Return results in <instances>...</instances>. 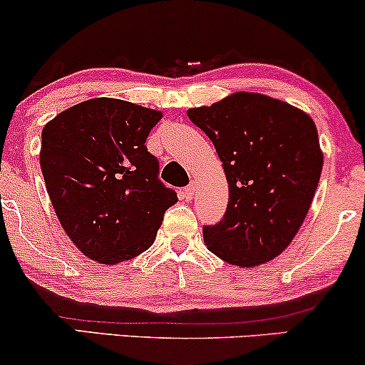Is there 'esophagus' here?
I'll list each match as a JSON object with an SVG mask.
<instances>
[{
    "label": "esophagus",
    "mask_w": 365,
    "mask_h": 365,
    "mask_svg": "<svg viewBox=\"0 0 365 365\" xmlns=\"http://www.w3.org/2000/svg\"><path fill=\"white\" fill-rule=\"evenodd\" d=\"M194 195H195V187H194V183H190V185L185 187V188H183V190H182V197H183V199H185V200H192V199H194Z\"/></svg>",
    "instance_id": "obj_1"
}]
</instances>
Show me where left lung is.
<instances>
[{"label": "left lung", "instance_id": "8db88e82", "mask_svg": "<svg viewBox=\"0 0 365 365\" xmlns=\"http://www.w3.org/2000/svg\"><path fill=\"white\" fill-rule=\"evenodd\" d=\"M187 115L215 144L228 180L223 220L202 230L207 249L240 267L271 261L299 233L319 183L312 118L257 92H235Z\"/></svg>", "mask_w": 365, "mask_h": 365}]
</instances>
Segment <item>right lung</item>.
I'll use <instances>...</instances> for the list:
<instances>
[{
	"instance_id": "right-lung-1",
	"label": "right lung",
	"mask_w": 365,
	"mask_h": 365,
	"mask_svg": "<svg viewBox=\"0 0 365 365\" xmlns=\"http://www.w3.org/2000/svg\"><path fill=\"white\" fill-rule=\"evenodd\" d=\"M161 111L96 98L61 111L43 128L41 171L58 220L83 255L118 264L153 245L178 200L158 178L145 148Z\"/></svg>"
}]
</instances>
